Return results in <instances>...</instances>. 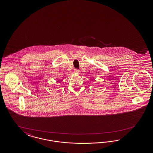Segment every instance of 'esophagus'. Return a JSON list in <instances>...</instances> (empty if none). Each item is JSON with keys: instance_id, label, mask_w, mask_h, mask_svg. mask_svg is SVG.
Wrapping results in <instances>:
<instances>
[{"instance_id": "34e87169", "label": "esophagus", "mask_w": 153, "mask_h": 153, "mask_svg": "<svg viewBox=\"0 0 153 153\" xmlns=\"http://www.w3.org/2000/svg\"><path fill=\"white\" fill-rule=\"evenodd\" d=\"M74 73H79V70L78 69H75L74 71Z\"/></svg>"}]
</instances>
